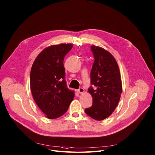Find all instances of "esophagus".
I'll list each match as a JSON object with an SVG mask.
<instances>
[{
  "label": "esophagus",
  "mask_w": 155,
  "mask_h": 155,
  "mask_svg": "<svg viewBox=\"0 0 155 155\" xmlns=\"http://www.w3.org/2000/svg\"><path fill=\"white\" fill-rule=\"evenodd\" d=\"M77 91H78V93H80V94H81V93H83L84 91H85V90H84V89L83 88H80L78 90H77Z\"/></svg>",
  "instance_id": "obj_1"
}]
</instances>
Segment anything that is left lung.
Returning <instances> with one entry per match:
<instances>
[{
	"label": "left lung",
	"mask_w": 155,
	"mask_h": 155,
	"mask_svg": "<svg viewBox=\"0 0 155 155\" xmlns=\"http://www.w3.org/2000/svg\"><path fill=\"white\" fill-rule=\"evenodd\" d=\"M94 61L90 73L91 85L88 92L93 104L85 109L86 114L97 120L112 114L117 107L122 93L119 68L113 56L102 48L91 46Z\"/></svg>",
	"instance_id": "left-lung-1"
}]
</instances>
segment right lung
<instances>
[{"label":"right lung","mask_w":155,"mask_h":155,"mask_svg":"<svg viewBox=\"0 0 155 155\" xmlns=\"http://www.w3.org/2000/svg\"><path fill=\"white\" fill-rule=\"evenodd\" d=\"M73 45L61 44L45 49L37 56L30 73V88L33 99L49 119L64 115L75 93L67 86L64 57Z\"/></svg>","instance_id":"1"}]
</instances>
